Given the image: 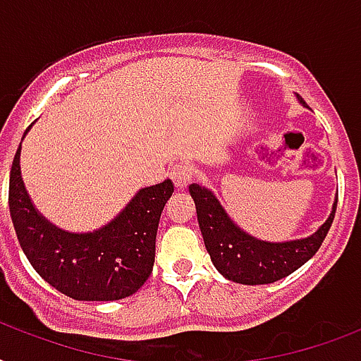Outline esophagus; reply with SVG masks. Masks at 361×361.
Here are the masks:
<instances>
[{"mask_svg":"<svg viewBox=\"0 0 361 361\" xmlns=\"http://www.w3.org/2000/svg\"><path fill=\"white\" fill-rule=\"evenodd\" d=\"M170 178L174 181L176 189H185L191 183L192 178V169L187 163H178L170 170Z\"/></svg>","mask_w":361,"mask_h":361,"instance_id":"obj_1","label":"esophagus"}]
</instances>
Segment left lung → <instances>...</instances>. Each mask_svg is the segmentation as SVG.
<instances>
[{
  "label": "left lung",
  "mask_w": 361,
  "mask_h": 361,
  "mask_svg": "<svg viewBox=\"0 0 361 361\" xmlns=\"http://www.w3.org/2000/svg\"><path fill=\"white\" fill-rule=\"evenodd\" d=\"M197 204L198 225L209 258L226 279L243 285H268L283 279L307 262L319 251L336 217L337 200L330 217L313 236L303 240L268 243L241 232L221 208L212 191L192 183L189 185Z\"/></svg>",
  "instance_id": "1"
}]
</instances>
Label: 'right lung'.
<instances>
[{
    "mask_svg": "<svg viewBox=\"0 0 361 361\" xmlns=\"http://www.w3.org/2000/svg\"><path fill=\"white\" fill-rule=\"evenodd\" d=\"M20 146L8 178V209L20 247L37 274L73 300L112 302L135 294L152 275L159 219L174 192L172 181L136 192L101 231L71 234L33 208L20 174Z\"/></svg>",
    "mask_w": 361,
    "mask_h": 361,
    "instance_id": "1",
    "label": "right lung"
}]
</instances>
